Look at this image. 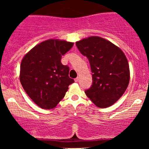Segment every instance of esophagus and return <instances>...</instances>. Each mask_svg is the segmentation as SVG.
<instances>
[{"mask_svg": "<svg viewBox=\"0 0 149 149\" xmlns=\"http://www.w3.org/2000/svg\"><path fill=\"white\" fill-rule=\"evenodd\" d=\"M75 82H76V83H77V82H78V80H79V78H75Z\"/></svg>", "mask_w": 149, "mask_h": 149, "instance_id": "esophagus-1", "label": "esophagus"}]
</instances>
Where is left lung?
<instances>
[{
  "instance_id": "1",
  "label": "left lung",
  "mask_w": 149,
  "mask_h": 149,
  "mask_svg": "<svg viewBox=\"0 0 149 149\" xmlns=\"http://www.w3.org/2000/svg\"><path fill=\"white\" fill-rule=\"evenodd\" d=\"M76 45L88 59L92 73V85L85 94L98 107H110L122 97L129 84L125 55L112 42L98 36L83 39Z\"/></svg>"
}]
</instances>
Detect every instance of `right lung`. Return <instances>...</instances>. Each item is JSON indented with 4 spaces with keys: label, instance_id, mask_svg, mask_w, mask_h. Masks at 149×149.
<instances>
[{
    "label": "right lung",
    "instance_id": "obj_1",
    "mask_svg": "<svg viewBox=\"0 0 149 149\" xmlns=\"http://www.w3.org/2000/svg\"><path fill=\"white\" fill-rule=\"evenodd\" d=\"M65 40H45L36 45L22 59L19 80L29 97L44 109L54 108L64 98L74 80L69 67L61 62V56L73 47Z\"/></svg>",
    "mask_w": 149,
    "mask_h": 149
}]
</instances>
